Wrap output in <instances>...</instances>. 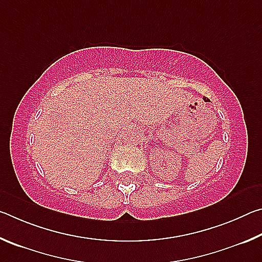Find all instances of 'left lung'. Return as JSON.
Returning a JSON list of instances; mask_svg holds the SVG:
<instances>
[{
	"label": "left lung",
	"instance_id": "1",
	"mask_svg": "<svg viewBox=\"0 0 262 262\" xmlns=\"http://www.w3.org/2000/svg\"><path fill=\"white\" fill-rule=\"evenodd\" d=\"M203 99H205V100H209V99H208V98H203Z\"/></svg>",
	"mask_w": 262,
	"mask_h": 262
}]
</instances>
